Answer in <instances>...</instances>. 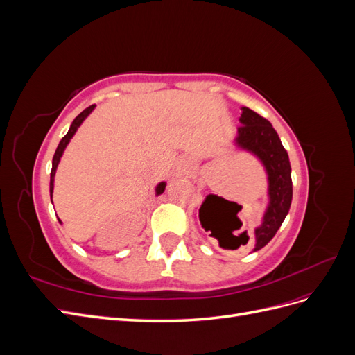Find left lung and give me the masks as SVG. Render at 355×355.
Returning a JSON list of instances; mask_svg holds the SVG:
<instances>
[{
  "instance_id": "8db88e82",
  "label": "left lung",
  "mask_w": 355,
  "mask_h": 355,
  "mask_svg": "<svg viewBox=\"0 0 355 355\" xmlns=\"http://www.w3.org/2000/svg\"><path fill=\"white\" fill-rule=\"evenodd\" d=\"M241 111L235 145L259 158L268 175V206L262 223L254 228L253 252H257L272 240L287 216L293 197L292 168L272 124L245 106Z\"/></svg>"
}]
</instances>
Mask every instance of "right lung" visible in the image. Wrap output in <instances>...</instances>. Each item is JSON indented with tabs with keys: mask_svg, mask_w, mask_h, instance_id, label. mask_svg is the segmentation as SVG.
Returning a JSON list of instances; mask_svg holds the SVG:
<instances>
[{
	"mask_svg": "<svg viewBox=\"0 0 355 355\" xmlns=\"http://www.w3.org/2000/svg\"><path fill=\"white\" fill-rule=\"evenodd\" d=\"M94 106H96V105H92V106H89V108H85L77 118H75V120H73L72 124H71V127H69L68 133L62 137V141H60L59 145H58V149H56V153H55V157H53V163H51V173H50V197L53 196V188H55V175H56V168H58V164H59V161H60V158H62V154H63V151H65V148H67V145L69 144L72 136L75 135V132L78 130V127L81 125V123H83V121L85 120V118L89 116V114L94 110ZM164 189H166V182H159V184H158L157 188H155V194H157V196L163 194ZM59 222H60V220H59Z\"/></svg>",
	"mask_w": 355,
	"mask_h": 355,
	"instance_id": "right-lung-1",
	"label": "right lung"
}]
</instances>
